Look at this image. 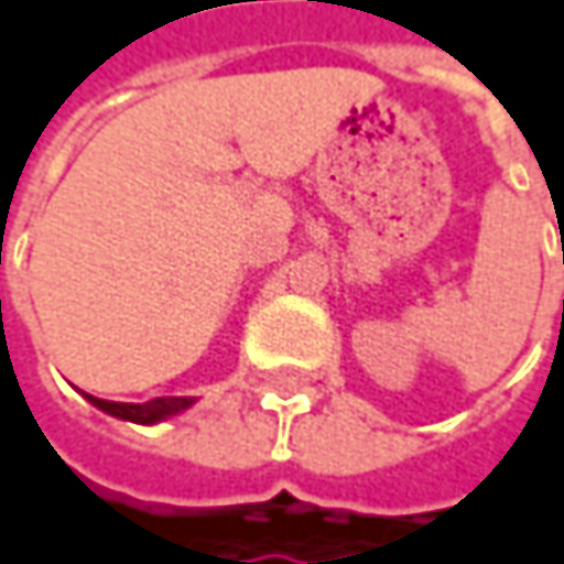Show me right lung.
Listing matches in <instances>:
<instances>
[{
	"label": "right lung",
	"mask_w": 564,
	"mask_h": 564,
	"mask_svg": "<svg viewBox=\"0 0 564 564\" xmlns=\"http://www.w3.org/2000/svg\"><path fill=\"white\" fill-rule=\"evenodd\" d=\"M100 411L113 414V417H127V421H137V424H153V421H163L170 417L175 411L188 408L192 401L188 398H150L143 404H123V401H107V398H94L87 394Z\"/></svg>",
	"instance_id": "right-lung-1"
}]
</instances>
